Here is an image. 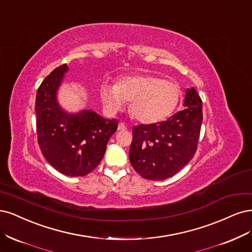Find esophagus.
Listing matches in <instances>:
<instances>
[{"label":"esophagus","instance_id":"34e87169","mask_svg":"<svg viewBox=\"0 0 252 252\" xmlns=\"http://www.w3.org/2000/svg\"><path fill=\"white\" fill-rule=\"evenodd\" d=\"M125 129H126V126L124 123H119L118 124V131H125Z\"/></svg>","mask_w":252,"mask_h":252}]
</instances>
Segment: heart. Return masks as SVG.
Here are the masks:
<instances>
[{
	"label": "heart",
	"instance_id": "obj_1",
	"mask_svg": "<svg viewBox=\"0 0 252 252\" xmlns=\"http://www.w3.org/2000/svg\"><path fill=\"white\" fill-rule=\"evenodd\" d=\"M101 100L109 113L123 110L131 101L129 112L142 124H155L168 117L180 101V87L154 75H131L118 79L116 85L104 83Z\"/></svg>",
	"mask_w": 252,
	"mask_h": 252
}]
</instances>
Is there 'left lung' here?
<instances>
[{
	"instance_id": "obj_1",
	"label": "left lung",
	"mask_w": 252,
	"mask_h": 252,
	"mask_svg": "<svg viewBox=\"0 0 252 252\" xmlns=\"http://www.w3.org/2000/svg\"><path fill=\"white\" fill-rule=\"evenodd\" d=\"M184 109L165 121L133 127L129 162L144 179L161 181L174 176L197 151L203 114L196 89H186Z\"/></svg>"
}]
</instances>
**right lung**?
Here are the masks:
<instances>
[{
  "instance_id": "obj_1",
  "label": "right lung",
  "mask_w": 252,
  "mask_h": 252,
  "mask_svg": "<svg viewBox=\"0 0 252 252\" xmlns=\"http://www.w3.org/2000/svg\"><path fill=\"white\" fill-rule=\"evenodd\" d=\"M69 68L54 69L40 84L35 99L37 141L45 159L60 173L86 176L99 164L118 121L105 119L92 110L64 111L58 91Z\"/></svg>"
}]
</instances>
